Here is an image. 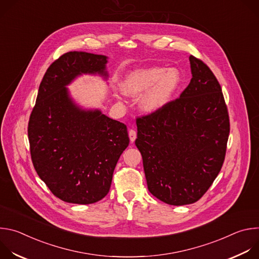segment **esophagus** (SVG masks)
<instances>
[{
  "instance_id": "34e87169",
  "label": "esophagus",
  "mask_w": 259,
  "mask_h": 259,
  "mask_svg": "<svg viewBox=\"0 0 259 259\" xmlns=\"http://www.w3.org/2000/svg\"><path fill=\"white\" fill-rule=\"evenodd\" d=\"M129 138H130L131 142H134V140L136 138V131L135 130H133V129L129 130Z\"/></svg>"
}]
</instances>
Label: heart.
Instances as JSON below:
<instances>
[{
    "label": "heart",
    "instance_id": "b5f03b06",
    "mask_svg": "<svg viewBox=\"0 0 259 259\" xmlns=\"http://www.w3.org/2000/svg\"><path fill=\"white\" fill-rule=\"evenodd\" d=\"M181 84V73L175 67L149 66L127 73L122 90L133 97L141 96L139 106L146 114H154L163 108L174 96Z\"/></svg>",
    "mask_w": 259,
    "mask_h": 259
}]
</instances>
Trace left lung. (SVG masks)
<instances>
[{
    "instance_id": "obj_1",
    "label": "left lung",
    "mask_w": 259,
    "mask_h": 259,
    "mask_svg": "<svg viewBox=\"0 0 259 259\" xmlns=\"http://www.w3.org/2000/svg\"><path fill=\"white\" fill-rule=\"evenodd\" d=\"M192 80L180 97L138 118L135 145L150 193L182 206L200 200L223 167L230 119L211 69L191 55Z\"/></svg>"
}]
</instances>
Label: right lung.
<instances>
[{"label": "right lung", "instance_id": "obj_1", "mask_svg": "<svg viewBox=\"0 0 259 259\" xmlns=\"http://www.w3.org/2000/svg\"><path fill=\"white\" fill-rule=\"evenodd\" d=\"M107 57L83 51L61 55L47 69L28 122L33 167L60 200L87 205L103 199L129 144L125 124L80 106L67 86L82 75L107 80Z\"/></svg>", "mask_w": 259, "mask_h": 259}]
</instances>
